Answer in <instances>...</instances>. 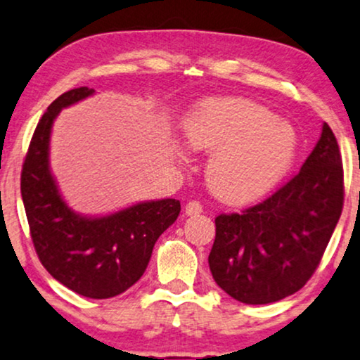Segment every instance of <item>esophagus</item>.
<instances>
[{"instance_id":"1","label":"esophagus","mask_w":360,"mask_h":360,"mask_svg":"<svg viewBox=\"0 0 360 360\" xmlns=\"http://www.w3.org/2000/svg\"><path fill=\"white\" fill-rule=\"evenodd\" d=\"M202 212V206L199 201H189L186 204V214L188 216H198V214Z\"/></svg>"}]
</instances>
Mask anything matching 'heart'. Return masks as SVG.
<instances>
[{"instance_id": "1", "label": "heart", "mask_w": 360, "mask_h": 360, "mask_svg": "<svg viewBox=\"0 0 360 360\" xmlns=\"http://www.w3.org/2000/svg\"><path fill=\"white\" fill-rule=\"evenodd\" d=\"M186 144L212 153L209 188L226 202L244 204L269 193L289 171L297 138L285 121L248 99H204L183 121ZM183 156V154H181Z\"/></svg>"}]
</instances>
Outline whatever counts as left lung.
Returning <instances> with one entry per match:
<instances>
[{
  "instance_id": "8db88e82",
  "label": "left lung",
  "mask_w": 360,
  "mask_h": 360,
  "mask_svg": "<svg viewBox=\"0 0 360 360\" xmlns=\"http://www.w3.org/2000/svg\"><path fill=\"white\" fill-rule=\"evenodd\" d=\"M342 206V158L324 122L292 179L256 206L216 217L209 254L214 281L244 304H271L297 292L319 266Z\"/></svg>"
}]
</instances>
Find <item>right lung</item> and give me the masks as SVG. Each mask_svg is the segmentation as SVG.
Returning <instances> with one entry per match:
<instances>
[{
  "mask_svg": "<svg viewBox=\"0 0 360 360\" xmlns=\"http://www.w3.org/2000/svg\"><path fill=\"white\" fill-rule=\"evenodd\" d=\"M93 93L83 86L49 104L22 162L21 198L44 269L72 292L109 299L141 279L158 238L179 216L181 202L146 201L101 217L81 216L68 207L49 169L51 127L63 108Z\"/></svg>",
  "mask_w": 360,
  "mask_h": 360,
  "instance_id": "add662e5",
  "label": "right lung"
}]
</instances>
